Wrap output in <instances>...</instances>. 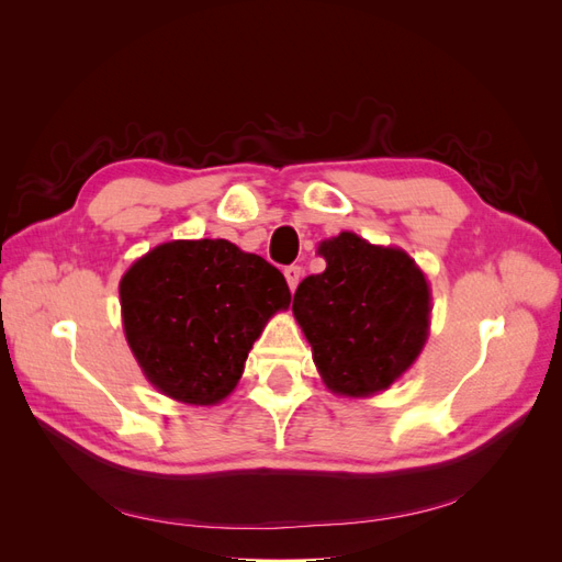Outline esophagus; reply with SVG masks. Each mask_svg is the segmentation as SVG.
<instances>
[{
    "instance_id": "esophagus-1",
    "label": "esophagus",
    "mask_w": 562,
    "mask_h": 562,
    "mask_svg": "<svg viewBox=\"0 0 562 562\" xmlns=\"http://www.w3.org/2000/svg\"><path fill=\"white\" fill-rule=\"evenodd\" d=\"M283 277H285V281H288V288H291V291H295L300 279H302V267H300V265L285 267V269H283Z\"/></svg>"
}]
</instances>
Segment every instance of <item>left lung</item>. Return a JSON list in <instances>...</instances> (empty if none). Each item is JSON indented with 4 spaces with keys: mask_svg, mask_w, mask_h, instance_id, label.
Wrapping results in <instances>:
<instances>
[{
    "mask_svg": "<svg viewBox=\"0 0 562 562\" xmlns=\"http://www.w3.org/2000/svg\"><path fill=\"white\" fill-rule=\"evenodd\" d=\"M321 274L302 279L293 314L314 363L337 394L368 396L394 384L429 330V285L411 255L342 232L323 241Z\"/></svg>",
    "mask_w": 562,
    "mask_h": 562,
    "instance_id": "8db88e82",
    "label": "left lung"
}]
</instances>
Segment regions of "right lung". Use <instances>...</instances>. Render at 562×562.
<instances>
[{"label": "right lung", "instance_id": "add662e5", "mask_svg": "<svg viewBox=\"0 0 562 562\" xmlns=\"http://www.w3.org/2000/svg\"><path fill=\"white\" fill-rule=\"evenodd\" d=\"M119 295L147 380L196 405L229 396L267 318L291 304L274 265L225 239L157 246L126 271Z\"/></svg>", "mask_w": 562, "mask_h": 562}]
</instances>
